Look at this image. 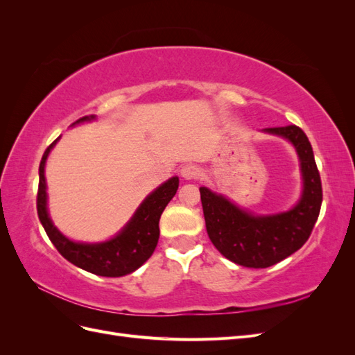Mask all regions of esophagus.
Returning a JSON list of instances; mask_svg holds the SVG:
<instances>
[{
    "label": "esophagus",
    "mask_w": 355,
    "mask_h": 355,
    "mask_svg": "<svg viewBox=\"0 0 355 355\" xmlns=\"http://www.w3.org/2000/svg\"><path fill=\"white\" fill-rule=\"evenodd\" d=\"M180 175L185 179H197L201 175V168L197 164H185L180 168Z\"/></svg>",
    "instance_id": "esophagus-1"
}]
</instances>
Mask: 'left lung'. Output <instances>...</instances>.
<instances>
[{"label": "left lung", "mask_w": 355, "mask_h": 355, "mask_svg": "<svg viewBox=\"0 0 355 355\" xmlns=\"http://www.w3.org/2000/svg\"><path fill=\"white\" fill-rule=\"evenodd\" d=\"M265 132L288 139L297 151L304 192L292 210L272 216H253L225 197L200 188L204 220L211 243L227 259L247 268H268L299 250L313 232L323 201L313 146L302 128L292 124L270 127Z\"/></svg>", "instance_id": "left-lung-1"}]
</instances>
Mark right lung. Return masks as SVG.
<instances>
[{"label":"right lung","instance_id":"obj_1","mask_svg":"<svg viewBox=\"0 0 355 355\" xmlns=\"http://www.w3.org/2000/svg\"><path fill=\"white\" fill-rule=\"evenodd\" d=\"M93 118V115L83 116L73 124L90 121ZM56 142L58 139L46 149L44 155L41 158L37 194L38 218L50 241L55 244L58 252L67 261L92 274L102 277H121L136 271L139 266L144 265L151 257L155 250L159 237L158 222L161 213L164 211L170 200L175 197L179 187V179L176 176L168 179L163 185L158 187L151 196H148L135 213L132 220L127 223V227L115 239L99 244L73 243L56 230L47 213L44 166L50 149L56 145Z\"/></svg>","mask_w":355,"mask_h":355}]
</instances>
